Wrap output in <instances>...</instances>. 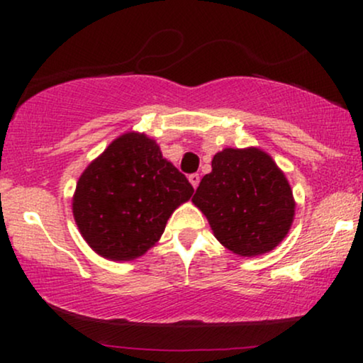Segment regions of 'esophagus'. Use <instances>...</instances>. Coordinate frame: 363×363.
Returning <instances> with one entry per match:
<instances>
[{
  "mask_svg": "<svg viewBox=\"0 0 363 363\" xmlns=\"http://www.w3.org/2000/svg\"><path fill=\"white\" fill-rule=\"evenodd\" d=\"M188 180H190L193 188H196L198 185H200V175H198V173H193V175L188 177Z\"/></svg>",
  "mask_w": 363,
  "mask_h": 363,
  "instance_id": "esophagus-1",
  "label": "esophagus"
}]
</instances>
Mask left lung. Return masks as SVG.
I'll use <instances>...</instances> for the list:
<instances>
[{
    "mask_svg": "<svg viewBox=\"0 0 363 363\" xmlns=\"http://www.w3.org/2000/svg\"><path fill=\"white\" fill-rule=\"evenodd\" d=\"M191 201L206 216L216 240L242 257L274 250L296 215L284 172L257 147L218 152Z\"/></svg>",
    "mask_w": 363,
    "mask_h": 363,
    "instance_id": "8db88e82",
    "label": "left lung"
}]
</instances>
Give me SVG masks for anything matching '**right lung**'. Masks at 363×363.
I'll use <instances>...</instances> for the list:
<instances>
[{"label": "right lung", "mask_w": 363, "mask_h": 363, "mask_svg": "<svg viewBox=\"0 0 363 363\" xmlns=\"http://www.w3.org/2000/svg\"><path fill=\"white\" fill-rule=\"evenodd\" d=\"M193 191L153 138L127 132L79 177L72 215L79 233L99 256L132 261L157 245L168 218Z\"/></svg>", "instance_id": "obj_1"}]
</instances>
